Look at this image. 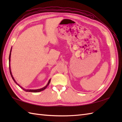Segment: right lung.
I'll return each instance as SVG.
<instances>
[{
  "mask_svg": "<svg viewBox=\"0 0 122 122\" xmlns=\"http://www.w3.org/2000/svg\"><path fill=\"white\" fill-rule=\"evenodd\" d=\"M11 51H10V54H9V71H10V74H11V77H12V79L14 80V81L15 82V83H16L18 85H19V86L21 88V89L23 90H24L25 91V92H40V91H43V90H44L45 89H46V87H47V86H48L49 85V84H50V81H51V79H50L49 80V82H48V84H46V86H45L44 87H43V88H42V89H38V90H26V89H23V88L22 87H21L20 86V85L18 84L15 81V80L14 79V77H13V76H12V74H11V69H10V55H11Z\"/></svg>",
  "mask_w": 122,
  "mask_h": 122,
  "instance_id": "add662e5",
  "label": "right lung"
}]
</instances>
